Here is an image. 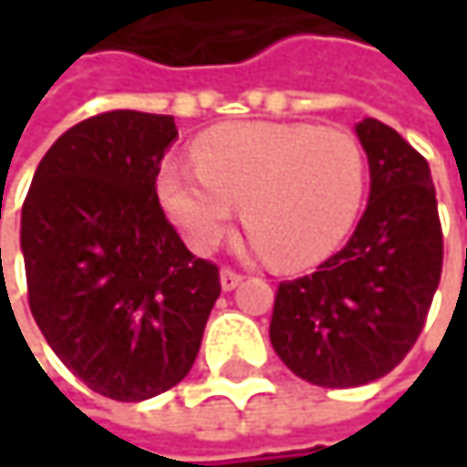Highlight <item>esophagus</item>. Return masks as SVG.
I'll list each match as a JSON object with an SVG mask.
<instances>
[{"label": "esophagus", "mask_w": 467, "mask_h": 467, "mask_svg": "<svg viewBox=\"0 0 467 467\" xmlns=\"http://www.w3.org/2000/svg\"><path fill=\"white\" fill-rule=\"evenodd\" d=\"M240 281H243V273H240V270H234V267H224V270H222V289L230 292V289H234Z\"/></svg>", "instance_id": "34e87169"}]
</instances>
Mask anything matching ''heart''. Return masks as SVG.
<instances>
[{"mask_svg": "<svg viewBox=\"0 0 467 467\" xmlns=\"http://www.w3.org/2000/svg\"><path fill=\"white\" fill-rule=\"evenodd\" d=\"M368 192V156L343 127L240 121L194 142V167L167 161L159 197L186 243L208 254L243 227L273 262L306 267L351 233Z\"/></svg>", "mask_w": 467, "mask_h": 467, "instance_id": "heart-1", "label": "heart"}]
</instances>
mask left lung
<instances>
[{"label":"left lung","instance_id":"obj_1","mask_svg":"<svg viewBox=\"0 0 467 467\" xmlns=\"http://www.w3.org/2000/svg\"><path fill=\"white\" fill-rule=\"evenodd\" d=\"M370 200L348 243L275 289L270 343L284 365L327 389L370 384L414 348L443 267L430 164L392 127L357 124Z\"/></svg>","mask_w":467,"mask_h":467}]
</instances>
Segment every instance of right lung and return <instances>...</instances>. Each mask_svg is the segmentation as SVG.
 <instances>
[{
    "label": "right lung",
    "mask_w": 467,
    "mask_h": 467,
    "mask_svg": "<svg viewBox=\"0 0 467 467\" xmlns=\"http://www.w3.org/2000/svg\"><path fill=\"white\" fill-rule=\"evenodd\" d=\"M172 116L108 110L67 130L37 164L21 211L32 317L94 392L138 403L192 370L222 295L156 197Z\"/></svg>",
    "instance_id": "obj_1"
}]
</instances>
